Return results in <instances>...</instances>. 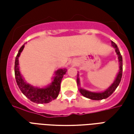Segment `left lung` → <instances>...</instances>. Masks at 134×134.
Wrapping results in <instances>:
<instances>
[{
    "mask_svg": "<svg viewBox=\"0 0 134 134\" xmlns=\"http://www.w3.org/2000/svg\"><path fill=\"white\" fill-rule=\"evenodd\" d=\"M111 44H112L113 48L115 49V52H116L117 55H118V62H119V71H118V73L117 74V76L115 77V80L113 82L112 85L107 90H105L103 92H101V93H94V92H90V91H88V90H84L82 88H79V90H80V93L84 97L87 98L91 99V100H100L107 98L115 91V89L117 88L118 85L120 83V82H121V77H122V73H123V59H122V56H121L117 45L112 41H111ZM78 77L79 75H77V85L79 86L80 85V78H79Z\"/></svg>",
    "mask_w": 134,
    "mask_h": 134,
    "instance_id": "8db88e82",
    "label": "left lung"
}]
</instances>
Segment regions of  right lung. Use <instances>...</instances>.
I'll return each instance as SVG.
<instances>
[{"instance_id":"right-lung-1","label":"right lung","mask_w":134,"mask_h":134,"mask_svg":"<svg viewBox=\"0 0 134 134\" xmlns=\"http://www.w3.org/2000/svg\"><path fill=\"white\" fill-rule=\"evenodd\" d=\"M24 46L25 44H24L20 48L15 60L14 71L17 85L22 93L31 101L36 103H48L58 97L62 79L67 72V69H59L57 70L52 83L46 87L40 88L28 84L21 75L19 66V57L24 49Z\"/></svg>"}]
</instances>
